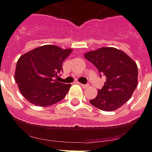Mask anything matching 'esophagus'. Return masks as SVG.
Returning <instances> with one entry per match:
<instances>
[{
    "label": "esophagus",
    "mask_w": 152,
    "mask_h": 152,
    "mask_svg": "<svg viewBox=\"0 0 152 152\" xmlns=\"http://www.w3.org/2000/svg\"><path fill=\"white\" fill-rule=\"evenodd\" d=\"M79 85H81V86H82L83 88H86V87H89V85L88 84H81V83H79Z\"/></svg>",
    "instance_id": "obj_1"
}]
</instances>
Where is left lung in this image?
Instances as JSON below:
<instances>
[{
    "mask_svg": "<svg viewBox=\"0 0 152 152\" xmlns=\"http://www.w3.org/2000/svg\"><path fill=\"white\" fill-rule=\"evenodd\" d=\"M100 73L106 76L104 85L91 104L103 111H113L131 97L138 82L137 65L124 52L111 47H102L84 55Z\"/></svg>",
    "mask_w": 152,
    "mask_h": 152,
    "instance_id": "8db88e82",
    "label": "left lung"
}]
</instances>
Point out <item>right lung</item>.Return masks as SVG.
<instances>
[{
    "label": "right lung",
    "mask_w": 152,
    "mask_h": 152,
    "mask_svg": "<svg viewBox=\"0 0 152 152\" xmlns=\"http://www.w3.org/2000/svg\"><path fill=\"white\" fill-rule=\"evenodd\" d=\"M72 50L43 45L23 55L18 60L15 81L21 93L36 106L47 107L61 101L71 85L57 81L62 63Z\"/></svg>",
    "instance_id": "1"
}]
</instances>
